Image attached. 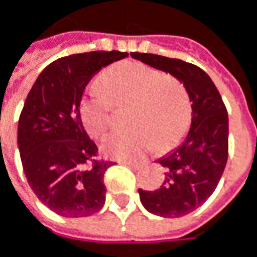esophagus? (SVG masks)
Masks as SVG:
<instances>
[{
  "label": "esophagus",
  "instance_id": "34e87169",
  "mask_svg": "<svg viewBox=\"0 0 257 257\" xmlns=\"http://www.w3.org/2000/svg\"><path fill=\"white\" fill-rule=\"evenodd\" d=\"M120 164H125L129 167H135V168H141L144 165H147V161H128V160H119Z\"/></svg>",
  "mask_w": 257,
  "mask_h": 257
}]
</instances>
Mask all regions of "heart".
Here are the masks:
<instances>
[{
  "label": "heart",
  "mask_w": 257,
  "mask_h": 257,
  "mask_svg": "<svg viewBox=\"0 0 257 257\" xmlns=\"http://www.w3.org/2000/svg\"><path fill=\"white\" fill-rule=\"evenodd\" d=\"M100 84L90 87L80 103L82 122L92 138H102L112 128L115 105H132L129 125L134 128L103 142L107 155L134 160L154 147L171 150L184 138L191 120V100L178 79L129 60L107 69Z\"/></svg>",
  "instance_id": "b5f03b06"
}]
</instances>
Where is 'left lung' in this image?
Segmentation results:
<instances>
[{
  "instance_id": "1",
  "label": "left lung",
  "mask_w": 257,
  "mask_h": 257,
  "mask_svg": "<svg viewBox=\"0 0 257 257\" xmlns=\"http://www.w3.org/2000/svg\"><path fill=\"white\" fill-rule=\"evenodd\" d=\"M134 59L173 74L193 102L191 128L184 142L158 162L165 178L157 190H142L144 207L161 217H181L214 193L229 157V116L216 84L203 69L180 59L131 53Z\"/></svg>"
}]
</instances>
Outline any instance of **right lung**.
<instances>
[{"label":"right lung","instance_id":"1","mask_svg":"<svg viewBox=\"0 0 257 257\" xmlns=\"http://www.w3.org/2000/svg\"><path fill=\"white\" fill-rule=\"evenodd\" d=\"M128 53L89 51L50 63L34 82L18 119V148L28 184L63 217H87L106 198L105 173L113 161L99 158L86 134L80 100L89 80Z\"/></svg>","mask_w":257,"mask_h":257}]
</instances>
